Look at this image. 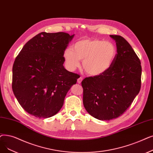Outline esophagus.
Listing matches in <instances>:
<instances>
[{
  "label": "esophagus",
  "instance_id": "obj_1",
  "mask_svg": "<svg viewBox=\"0 0 153 153\" xmlns=\"http://www.w3.org/2000/svg\"><path fill=\"white\" fill-rule=\"evenodd\" d=\"M82 78L81 77H79V78L77 79V83H78V84H81V82H82Z\"/></svg>",
  "mask_w": 153,
  "mask_h": 153
}]
</instances>
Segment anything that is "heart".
<instances>
[{"label": "heart", "instance_id": "heart-1", "mask_svg": "<svg viewBox=\"0 0 153 153\" xmlns=\"http://www.w3.org/2000/svg\"><path fill=\"white\" fill-rule=\"evenodd\" d=\"M116 55L117 49L113 43L98 39L83 38L76 41L73 48L65 49L63 57L69 71L79 68L83 59L82 67L87 74L99 76L110 69Z\"/></svg>", "mask_w": 153, "mask_h": 153}]
</instances>
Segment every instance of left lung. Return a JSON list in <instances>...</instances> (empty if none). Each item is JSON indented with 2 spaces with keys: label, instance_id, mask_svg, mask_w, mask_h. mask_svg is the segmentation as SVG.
<instances>
[{
  "label": "left lung",
  "instance_id": "left-lung-1",
  "mask_svg": "<svg viewBox=\"0 0 153 153\" xmlns=\"http://www.w3.org/2000/svg\"><path fill=\"white\" fill-rule=\"evenodd\" d=\"M110 37L117 47L112 67L101 76L86 77L82 81L84 108L101 121L122 115L138 94L141 84V62L134 51L123 37Z\"/></svg>",
  "mask_w": 153,
  "mask_h": 153
}]
</instances>
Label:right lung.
Returning a JSON list of instances; mask_svg holds the SVG:
<instances>
[{"mask_svg":"<svg viewBox=\"0 0 153 153\" xmlns=\"http://www.w3.org/2000/svg\"><path fill=\"white\" fill-rule=\"evenodd\" d=\"M74 34L41 32L26 43L12 68V90L22 108L39 118L56 114L76 74L66 70L63 54Z\"/></svg>","mask_w":153,"mask_h":153,"instance_id":"obj_1","label":"right lung"}]
</instances>
